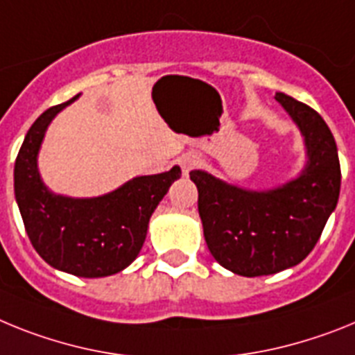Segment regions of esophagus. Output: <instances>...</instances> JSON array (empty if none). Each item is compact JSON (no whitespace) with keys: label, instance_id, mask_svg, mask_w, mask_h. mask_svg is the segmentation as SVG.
<instances>
[{"label":"esophagus","instance_id":"34e87169","mask_svg":"<svg viewBox=\"0 0 355 355\" xmlns=\"http://www.w3.org/2000/svg\"><path fill=\"white\" fill-rule=\"evenodd\" d=\"M200 164V157L195 153H187V155L180 157V168L184 173H189L191 169H195Z\"/></svg>","mask_w":355,"mask_h":355}]
</instances>
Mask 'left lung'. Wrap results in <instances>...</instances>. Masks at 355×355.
<instances>
[{"label": "left lung", "mask_w": 355, "mask_h": 355, "mask_svg": "<svg viewBox=\"0 0 355 355\" xmlns=\"http://www.w3.org/2000/svg\"><path fill=\"white\" fill-rule=\"evenodd\" d=\"M307 148L300 177L270 191L230 186L207 171H191L212 257L236 275H271L302 263L318 243L340 198L338 148L327 123L309 105L277 92Z\"/></svg>", "instance_id": "left-lung-1"}]
</instances>
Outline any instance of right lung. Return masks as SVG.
Here are the masks:
<instances>
[{"label": "right lung", "mask_w": 355, "mask_h": 355, "mask_svg": "<svg viewBox=\"0 0 355 355\" xmlns=\"http://www.w3.org/2000/svg\"><path fill=\"white\" fill-rule=\"evenodd\" d=\"M76 98L48 109L30 126L15 159L14 191L37 254L57 270L96 279L125 270L139 255L150 216L182 171L173 166L166 173L135 177L96 198L53 195L42 184L37 155L51 119Z\"/></svg>", "instance_id": "add662e5"}]
</instances>
